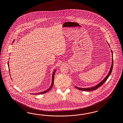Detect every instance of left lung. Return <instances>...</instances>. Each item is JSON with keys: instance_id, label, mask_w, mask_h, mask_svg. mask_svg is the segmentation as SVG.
<instances>
[{"instance_id": "left-lung-1", "label": "left lung", "mask_w": 123, "mask_h": 123, "mask_svg": "<svg viewBox=\"0 0 123 123\" xmlns=\"http://www.w3.org/2000/svg\"><path fill=\"white\" fill-rule=\"evenodd\" d=\"M108 45L110 46V45L108 44ZM111 51L112 53V64L111 65V68H110V70L109 72V73H108L107 75L106 76V77L101 81L100 82L99 84H98L96 86H94L93 87H89V88H80V87H77L76 86H75V87H76L77 89L80 90H81V91H93V90H95L97 89L98 88H99V87H100L101 86H102L105 82V81L107 80V79H108V78L109 77V76H110V75L111 73L112 70V69H113V52L111 50Z\"/></svg>"}]
</instances>
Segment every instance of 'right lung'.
Instances as JSON below:
<instances>
[{
  "instance_id": "right-lung-1",
  "label": "right lung",
  "mask_w": 123,
  "mask_h": 123,
  "mask_svg": "<svg viewBox=\"0 0 123 123\" xmlns=\"http://www.w3.org/2000/svg\"><path fill=\"white\" fill-rule=\"evenodd\" d=\"M8 68H9V64H8ZM56 70H55V71L53 72V74H52V83H51V86H50L49 87V88L47 90H46V91H44V92H40V93H36V94H34V95L35 94V95H37V94H44L45 93H46V92H49L50 90L51 89V88L52 87V86H53V84H54V75L55 74V71H56Z\"/></svg>"
}]
</instances>
